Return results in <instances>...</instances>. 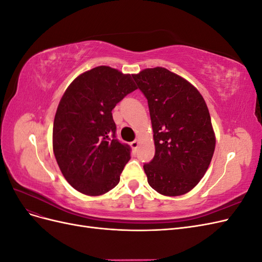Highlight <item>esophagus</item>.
<instances>
[{
	"label": "esophagus",
	"mask_w": 262,
	"mask_h": 262,
	"mask_svg": "<svg viewBox=\"0 0 262 262\" xmlns=\"http://www.w3.org/2000/svg\"><path fill=\"white\" fill-rule=\"evenodd\" d=\"M130 145H131V147L136 150L137 148H138V146H139V140H134V141H132L131 143H130Z\"/></svg>",
	"instance_id": "34e87169"
}]
</instances>
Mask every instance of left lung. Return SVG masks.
Instances as JSON below:
<instances>
[{
    "label": "left lung",
    "mask_w": 262,
    "mask_h": 262,
    "mask_svg": "<svg viewBox=\"0 0 262 262\" xmlns=\"http://www.w3.org/2000/svg\"><path fill=\"white\" fill-rule=\"evenodd\" d=\"M132 77L147 99L155 155L144 164L148 185L158 193L181 195L208 170L215 148L207 104L195 87L165 68Z\"/></svg>",
    "instance_id": "left-lung-1"
}]
</instances>
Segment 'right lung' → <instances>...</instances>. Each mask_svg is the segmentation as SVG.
<instances>
[{"label": "right lung", "mask_w": 262, "mask_h": 262, "mask_svg": "<svg viewBox=\"0 0 262 262\" xmlns=\"http://www.w3.org/2000/svg\"><path fill=\"white\" fill-rule=\"evenodd\" d=\"M137 89L130 74L100 66L78 75L63 94L53 121V153L77 191L100 195L119 184L131 148L116 139L112 112Z\"/></svg>", "instance_id": "obj_1"}]
</instances>
